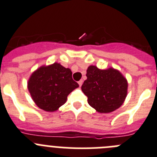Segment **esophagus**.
<instances>
[{
  "instance_id": "obj_1",
  "label": "esophagus",
  "mask_w": 157,
  "mask_h": 157,
  "mask_svg": "<svg viewBox=\"0 0 157 157\" xmlns=\"http://www.w3.org/2000/svg\"><path fill=\"white\" fill-rule=\"evenodd\" d=\"M82 83H83V80H79V81H78V84H79V86H80V87H81Z\"/></svg>"
}]
</instances>
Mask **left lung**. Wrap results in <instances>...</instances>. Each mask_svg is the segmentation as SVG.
Returning <instances> with one entry per match:
<instances>
[{
	"label": "left lung",
	"mask_w": 157,
	"mask_h": 157,
	"mask_svg": "<svg viewBox=\"0 0 157 157\" xmlns=\"http://www.w3.org/2000/svg\"><path fill=\"white\" fill-rule=\"evenodd\" d=\"M86 76L87 79L82 84L81 90L87 97L89 105L97 112L109 113L122 105L126 98L128 83L119 71L90 66Z\"/></svg>",
	"instance_id": "left-lung-1"
}]
</instances>
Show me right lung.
<instances>
[{
  "label": "right lung",
  "mask_w": 157,
  "mask_h": 157,
  "mask_svg": "<svg viewBox=\"0 0 157 157\" xmlns=\"http://www.w3.org/2000/svg\"><path fill=\"white\" fill-rule=\"evenodd\" d=\"M79 87L72 78V72L59 63L41 67L28 83L30 94L38 107L46 112L56 111L67 101L70 92Z\"/></svg>",
  "instance_id": "right-lung-1"
}]
</instances>
